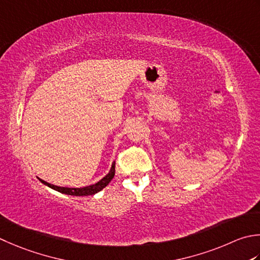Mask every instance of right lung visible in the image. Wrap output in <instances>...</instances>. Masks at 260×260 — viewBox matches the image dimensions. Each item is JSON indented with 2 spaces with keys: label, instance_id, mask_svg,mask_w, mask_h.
I'll use <instances>...</instances> for the list:
<instances>
[{
  "label": "right lung",
  "instance_id": "right-lung-1",
  "mask_svg": "<svg viewBox=\"0 0 260 260\" xmlns=\"http://www.w3.org/2000/svg\"><path fill=\"white\" fill-rule=\"evenodd\" d=\"M115 176V161L111 165V168L108 174H107L103 179H100L98 182H95L93 185L90 186H85V187H81V188H70V187H62V186H56L53 184H49V182L45 181L43 179L38 178V180L42 182V184L46 185L52 189L62 192V194L65 195H71V196H90V195H94L96 192H99L100 190H103L104 188L109 184Z\"/></svg>",
  "mask_w": 260,
  "mask_h": 260
}]
</instances>
